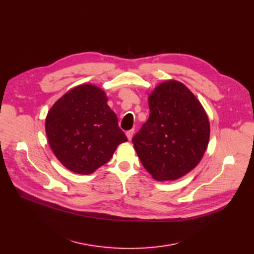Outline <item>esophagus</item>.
Wrapping results in <instances>:
<instances>
[{
  "label": "esophagus",
  "mask_w": 254,
  "mask_h": 254,
  "mask_svg": "<svg viewBox=\"0 0 254 254\" xmlns=\"http://www.w3.org/2000/svg\"><path fill=\"white\" fill-rule=\"evenodd\" d=\"M133 133H134V129H133V128L130 129V130H128V131H127V138H128V140H130V139L132 138Z\"/></svg>",
  "instance_id": "obj_1"
}]
</instances>
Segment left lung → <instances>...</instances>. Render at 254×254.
<instances>
[{
  "mask_svg": "<svg viewBox=\"0 0 254 254\" xmlns=\"http://www.w3.org/2000/svg\"><path fill=\"white\" fill-rule=\"evenodd\" d=\"M149 107L150 118L133 136V148L155 180H177L204 156L210 136L208 116L193 92L173 79L155 87Z\"/></svg>",
  "mask_w": 254,
  "mask_h": 254,
  "instance_id": "left-lung-1",
  "label": "left lung"
}]
</instances>
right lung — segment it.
<instances>
[{"instance_id":"1","label":"right lung","mask_w":254,"mask_h":254,"mask_svg":"<svg viewBox=\"0 0 254 254\" xmlns=\"http://www.w3.org/2000/svg\"><path fill=\"white\" fill-rule=\"evenodd\" d=\"M45 129L59 162L81 175L106 164L127 140L106 93L93 84H80L61 96L47 114Z\"/></svg>"}]
</instances>
